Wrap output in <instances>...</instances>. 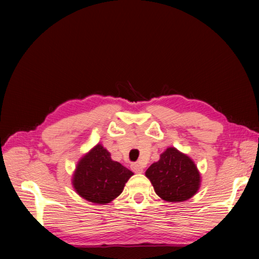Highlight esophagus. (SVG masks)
Returning <instances> with one entry per match:
<instances>
[{"instance_id":"obj_1","label":"esophagus","mask_w":259,"mask_h":259,"mask_svg":"<svg viewBox=\"0 0 259 259\" xmlns=\"http://www.w3.org/2000/svg\"><path fill=\"white\" fill-rule=\"evenodd\" d=\"M131 170L136 172V173H142L143 172V167L139 163H132L131 164Z\"/></svg>"}]
</instances>
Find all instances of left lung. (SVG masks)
Here are the masks:
<instances>
[{
    "mask_svg": "<svg viewBox=\"0 0 259 259\" xmlns=\"http://www.w3.org/2000/svg\"><path fill=\"white\" fill-rule=\"evenodd\" d=\"M146 177L162 200L172 203L188 201L201 186V174L188 154L169 147L159 161L148 167Z\"/></svg>",
    "mask_w": 259,
    "mask_h": 259,
    "instance_id": "1",
    "label": "left lung"
}]
</instances>
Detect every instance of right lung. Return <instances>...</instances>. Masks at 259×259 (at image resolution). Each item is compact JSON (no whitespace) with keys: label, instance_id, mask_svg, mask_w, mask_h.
Returning <instances> with one entry per match:
<instances>
[{"label":"right lung","instance_id":"obj_1","mask_svg":"<svg viewBox=\"0 0 259 259\" xmlns=\"http://www.w3.org/2000/svg\"><path fill=\"white\" fill-rule=\"evenodd\" d=\"M132 176L134 172L113 161L110 152L98 143L78 161L71 183L80 197L105 205L122 193Z\"/></svg>","mask_w":259,"mask_h":259}]
</instances>
